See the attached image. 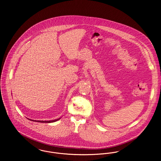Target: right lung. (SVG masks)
Wrapping results in <instances>:
<instances>
[{
  "instance_id": "add662e5",
  "label": "right lung",
  "mask_w": 161,
  "mask_h": 161,
  "mask_svg": "<svg viewBox=\"0 0 161 161\" xmlns=\"http://www.w3.org/2000/svg\"><path fill=\"white\" fill-rule=\"evenodd\" d=\"M59 119H61V118L59 119H54V120H50V121H40V120H33V119H30L31 121H35V122H40V123H53V122H55L56 121L59 120Z\"/></svg>"
}]
</instances>
